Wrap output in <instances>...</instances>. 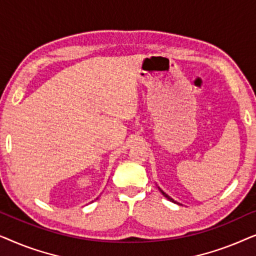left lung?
<instances>
[{"mask_svg":"<svg viewBox=\"0 0 256 256\" xmlns=\"http://www.w3.org/2000/svg\"><path fill=\"white\" fill-rule=\"evenodd\" d=\"M158 190L160 191V194H162L164 196V197H166V199H169V200H170V202H174V204H180V202H176V200H174V199H172V198H171L169 194H166V192H164V191L162 190V188H158ZM180 205H182V204H180Z\"/></svg>","mask_w":256,"mask_h":256,"instance_id":"left-lung-1","label":"left lung"}]
</instances>
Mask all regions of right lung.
Segmentation results:
<instances>
[{
	"instance_id": "add662e5",
	"label": "right lung",
	"mask_w": 256,
	"mask_h": 256,
	"mask_svg": "<svg viewBox=\"0 0 256 256\" xmlns=\"http://www.w3.org/2000/svg\"><path fill=\"white\" fill-rule=\"evenodd\" d=\"M96 199H98V198H96Z\"/></svg>"
}]
</instances>
